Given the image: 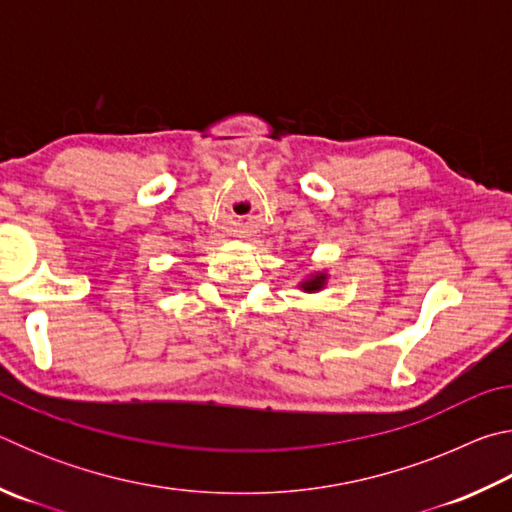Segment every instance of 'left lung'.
<instances>
[{
    "label": "left lung",
    "instance_id": "obj_1",
    "mask_svg": "<svg viewBox=\"0 0 512 512\" xmlns=\"http://www.w3.org/2000/svg\"><path fill=\"white\" fill-rule=\"evenodd\" d=\"M325 284H327V273L318 271V273H309L305 280L298 284V287L305 293H318V291L325 289Z\"/></svg>",
    "mask_w": 512,
    "mask_h": 512
}]
</instances>
